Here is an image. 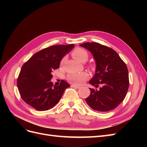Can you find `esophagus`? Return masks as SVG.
<instances>
[{
    "instance_id": "esophagus-1",
    "label": "esophagus",
    "mask_w": 147,
    "mask_h": 147,
    "mask_svg": "<svg viewBox=\"0 0 147 147\" xmlns=\"http://www.w3.org/2000/svg\"><path fill=\"white\" fill-rule=\"evenodd\" d=\"M71 87H72V88H77V89L80 88V86H77V85H74V84H72V85H71Z\"/></svg>"
}]
</instances>
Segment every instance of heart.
I'll return each instance as SVG.
<instances>
[{
    "mask_svg": "<svg viewBox=\"0 0 147 147\" xmlns=\"http://www.w3.org/2000/svg\"><path fill=\"white\" fill-rule=\"evenodd\" d=\"M72 56L75 59L81 63H84L88 59V54L86 50L81 48H77L72 52ZM64 59L61 61V63H63ZM89 74L86 72L80 73L69 74L67 76L68 82L74 84H82L89 78Z\"/></svg>",
    "mask_w": 147,
    "mask_h": 147,
    "instance_id": "heart-1",
    "label": "heart"
}]
</instances>
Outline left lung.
<instances>
[{
    "mask_svg": "<svg viewBox=\"0 0 147 147\" xmlns=\"http://www.w3.org/2000/svg\"><path fill=\"white\" fill-rule=\"evenodd\" d=\"M86 48L94 57L96 73L90 81L99 90L90 88V95L86 99L91 109L109 112L115 109L125 98L129 88V74L126 64L113 49L96 42L80 45Z\"/></svg>",
    "mask_w": 147,
    "mask_h": 147,
    "instance_id": "8db88e82",
    "label": "left lung"
}]
</instances>
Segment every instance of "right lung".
Returning a JSON list of instances; mask_svg holds the SVG:
<instances>
[{
  "mask_svg": "<svg viewBox=\"0 0 147 147\" xmlns=\"http://www.w3.org/2000/svg\"><path fill=\"white\" fill-rule=\"evenodd\" d=\"M74 47V44H70L46 48L35 53L23 64L17 86L26 103L38 111L49 110L57 104L70 85L63 80L59 86L53 85L51 73L59 67L61 59Z\"/></svg>",
  "mask_w": 147,
  "mask_h": 147,
  "instance_id": "obj_1",
  "label": "right lung"
}]
</instances>
